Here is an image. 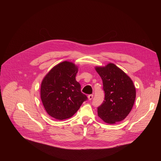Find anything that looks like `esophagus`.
Masks as SVG:
<instances>
[{"instance_id":"esophagus-1","label":"esophagus","mask_w":161,"mask_h":161,"mask_svg":"<svg viewBox=\"0 0 161 161\" xmlns=\"http://www.w3.org/2000/svg\"><path fill=\"white\" fill-rule=\"evenodd\" d=\"M93 97H94V95H93V94H90V95L88 96V99H89L90 101L93 99Z\"/></svg>"}]
</instances>
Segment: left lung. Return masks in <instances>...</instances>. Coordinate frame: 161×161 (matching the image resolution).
Wrapping results in <instances>:
<instances>
[{"label": "left lung", "instance_id": "obj_1", "mask_svg": "<svg viewBox=\"0 0 161 161\" xmlns=\"http://www.w3.org/2000/svg\"><path fill=\"white\" fill-rule=\"evenodd\" d=\"M105 94L97 108L98 116L108 124L123 120L130 112L136 99V88L131 79L114 64L97 67Z\"/></svg>", "mask_w": 161, "mask_h": 161}]
</instances>
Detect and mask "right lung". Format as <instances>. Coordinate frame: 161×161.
Returning <instances> with one entry per match:
<instances>
[{
	"label": "right lung",
	"instance_id": "obj_1",
	"mask_svg": "<svg viewBox=\"0 0 161 161\" xmlns=\"http://www.w3.org/2000/svg\"><path fill=\"white\" fill-rule=\"evenodd\" d=\"M78 71L75 64L64 61L53 67L44 78L41 98L45 110L52 117L58 120L70 118L88 99L76 80Z\"/></svg>",
	"mask_w": 161,
	"mask_h": 161
}]
</instances>
